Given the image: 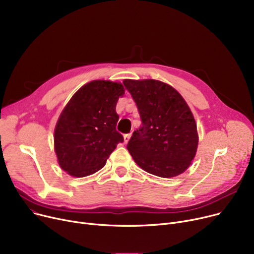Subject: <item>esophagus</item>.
Returning <instances> with one entry per match:
<instances>
[{"instance_id":"34e87169","label":"esophagus","mask_w":254,"mask_h":254,"mask_svg":"<svg viewBox=\"0 0 254 254\" xmlns=\"http://www.w3.org/2000/svg\"><path fill=\"white\" fill-rule=\"evenodd\" d=\"M130 137H131V134L129 132V134H126L125 136H124V138H125V143H127L128 142V140L130 139Z\"/></svg>"}]
</instances>
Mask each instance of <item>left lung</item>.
<instances>
[{
	"instance_id": "left-lung-1",
	"label": "left lung",
	"mask_w": 254,
	"mask_h": 254,
	"mask_svg": "<svg viewBox=\"0 0 254 254\" xmlns=\"http://www.w3.org/2000/svg\"><path fill=\"white\" fill-rule=\"evenodd\" d=\"M142 126L132 132L127 150L152 175L175 177L190 167L198 137L193 115L180 93L158 80L126 79Z\"/></svg>"
}]
</instances>
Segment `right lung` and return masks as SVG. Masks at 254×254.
I'll use <instances>...</instances> for the list:
<instances>
[{"instance_id":"add662e5","label":"right lung","mask_w":254,"mask_h":254,"mask_svg":"<svg viewBox=\"0 0 254 254\" xmlns=\"http://www.w3.org/2000/svg\"><path fill=\"white\" fill-rule=\"evenodd\" d=\"M122 83L93 80L79 88L62 111L55 129V150L61 168L73 177L101 170L124 137L116 130V104Z\"/></svg>"}]
</instances>
